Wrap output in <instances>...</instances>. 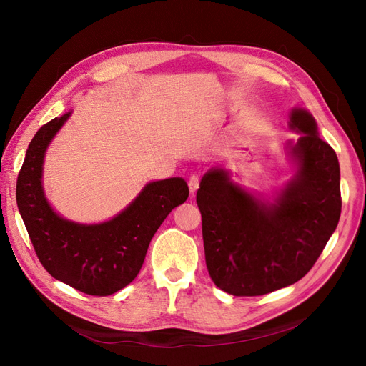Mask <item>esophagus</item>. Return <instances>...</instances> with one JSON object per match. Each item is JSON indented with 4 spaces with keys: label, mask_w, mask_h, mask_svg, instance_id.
<instances>
[{
    "label": "esophagus",
    "mask_w": 366,
    "mask_h": 366,
    "mask_svg": "<svg viewBox=\"0 0 366 366\" xmlns=\"http://www.w3.org/2000/svg\"><path fill=\"white\" fill-rule=\"evenodd\" d=\"M199 185H200V178L197 177V175H193L189 178V181H188V187H189V193H191V196H194L196 194V191L199 189Z\"/></svg>",
    "instance_id": "obj_1"
}]
</instances>
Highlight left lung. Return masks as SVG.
Wrapping results in <instances>:
<instances>
[{"mask_svg": "<svg viewBox=\"0 0 366 366\" xmlns=\"http://www.w3.org/2000/svg\"><path fill=\"white\" fill-rule=\"evenodd\" d=\"M290 127L301 132L290 144L298 170L273 203H264L209 170L197 191L206 267L227 294L257 297L304 277L335 232L341 214L340 164L317 134L313 115L291 112Z\"/></svg>", "mask_w": 366, "mask_h": 366, "instance_id": "1", "label": "left lung"}]
</instances>
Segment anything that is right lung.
Wrapping results in <instances>:
<instances>
[{"label": "right lung", "mask_w": 366, "mask_h": 366, "mask_svg": "<svg viewBox=\"0 0 366 366\" xmlns=\"http://www.w3.org/2000/svg\"><path fill=\"white\" fill-rule=\"evenodd\" d=\"M69 115L71 111L46 123L32 138L17 177V207L47 273L87 295L107 297L138 276L152 236L189 191L182 178L149 182L107 222L64 219L49 204L41 178L46 149Z\"/></svg>", "instance_id": "1"}]
</instances>
